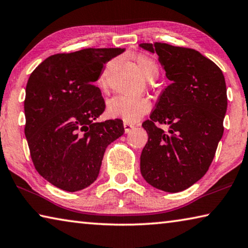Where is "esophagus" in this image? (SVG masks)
Masks as SVG:
<instances>
[{"mask_svg": "<svg viewBox=\"0 0 248 248\" xmlns=\"http://www.w3.org/2000/svg\"><path fill=\"white\" fill-rule=\"evenodd\" d=\"M134 127H136V125L132 124H130V123H127V121H124V132L125 133H128V132L131 131V130Z\"/></svg>", "mask_w": 248, "mask_h": 248, "instance_id": "1", "label": "esophagus"}]
</instances>
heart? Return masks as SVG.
<instances>
[{"mask_svg":"<svg viewBox=\"0 0 248 248\" xmlns=\"http://www.w3.org/2000/svg\"><path fill=\"white\" fill-rule=\"evenodd\" d=\"M134 60H136L141 73L144 75L145 78L153 79L157 77L158 66L152 58L145 56V54H138ZM98 84L103 89L107 86L106 71H104L103 74L99 77ZM150 109L151 102L148 98L117 95L108 100L106 110L108 116L133 123V121L139 120L146 112H149Z\"/></svg>","mask_w":248,"mask_h":248,"instance_id":"obj_1","label":"heart"}]
</instances>
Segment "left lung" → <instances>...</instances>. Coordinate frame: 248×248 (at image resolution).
<instances>
[{"label":"left lung","mask_w":248,"mask_h":248,"mask_svg":"<svg viewBox=\"0 0 248 248\" xmlns=\"http://www.w3.org/2000/svg\"><path fill=\"white\" fill-rule=\"evenodd\" d=\"M139 47L157 54L171 82L142 124L149 140L141 153V174L159 190L183 191L207 173L223 136L228 107L224 75L194 49L162 43ZM155 123L169 124L170 130L165 133Z\"/></svg>","instance_id":"left-lung-1"}]
</instances>
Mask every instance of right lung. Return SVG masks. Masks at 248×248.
<instances>
[{"instance_id": "right-lung-1", "label": "right lung", "mask_w": 248, "mask_h": 248, "mask_svg": "<svg viewBox=\"0 0 248 248\" xmlns=\"http://www.w3.org/2000/svg\"><path fill=\"white\" fill-rule=\"evenodd\" d=\"M121 48L83 49L46 59L32 71L24 102L33 165L53 186L74 192L98 177L107 146L124 132L120 119L96 123L105 102L95 82Z\"/></svg>"}]
</instances>
